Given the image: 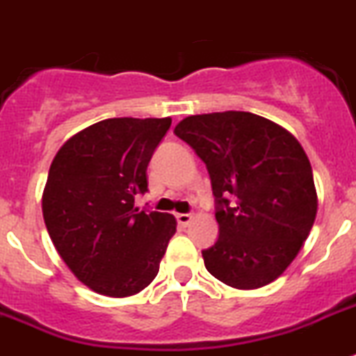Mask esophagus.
<instances>
[{
	"mask_svg": "<svg viewBox=\"0 0 356 356\" xmlns=\"http://www.w3.org/2000/svg\"><path fill=\"white\" fill-rule=\"evenodd\" d=\"M191 222H193V216H191V214H184V213L177 214V223L181 227H188Z\"/></svg>",
	"mask_w": 356,
	"mask_h": 356,
	"instance_id": "esophagus-1",
	"label": "esophagus"
}]
</instances>
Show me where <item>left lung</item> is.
<instances>
[{
    "mask_svg": "<svg viewBox=\"0 0 356 356\" xmlns=\"http://www.w3.org/2000/svg\"><path fill=\"white\" fill-rule=\"evenodd\" d=\"M206 163L216 198L218 241L207 271L234 289H259L294 261L318 213L305 150L287 129L248 111L191 115L175 126Z\"/></svg>",
    "mask_w": 356,
    "mask_h": 356,
    "instance_id": "left-lung-1",
    "label": "left lung"
}]
</instances>
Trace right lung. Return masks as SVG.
Wrapping results in <instances>:
<instances>
[{
  "label": "right lung",
  "mask_w": 356,
  "mask_h": 356,
  "mask_svg": "<svg viewBox=\"0 0 356 356\" xmlns=\"http://www.w3.org/2000/svg\"><path fill=\"white\" fill-rule=\"evenodd\" d=\"M172 118H106L70 136L54 156L42 214L74 277L104 296L145 289L159 271L175 218L140 211L147 166Z\"/></svg>",
  "instance_id": "right-lung-1"
}]
</instances>
